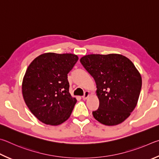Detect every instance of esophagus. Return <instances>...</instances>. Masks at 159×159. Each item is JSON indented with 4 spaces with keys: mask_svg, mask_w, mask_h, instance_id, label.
<instances>
[{
    "mask_svg": "<svg viewBox=\"0 0 159 159\" xmlns=\"http://www.w3.org/2000/svg\"><path fill=\"white\" fill-rule=\"evenodd\" d=\"M89 94H90V92H89V91H85L84 93V96H82V98L84 99V100L87 99V98H88V97H89Z\"/></svg>",
    "mask_w": 159,
    "mask_h": 159,
    "instance_id": "esophagus-1",
    "label": "esophagus"
}]
</instances>
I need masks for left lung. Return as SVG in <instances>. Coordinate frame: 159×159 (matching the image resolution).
Wrapping results in <instances>:
<instances>
[{
  "label": "left lung",
  "instance_id": "left-lung-1",
  "mask_svg": "<svg viewBox=\"0 0 159 159\" xmlns=\"http://www.w3.org/2000/svg\"><path fill=\"white\" fill-rule=\"evenodd\" d=\"M80 63L95 80L98 110L93 117L106 126H115L126 119L137 105L142 77L134 64L121 54H89Z\"/></svg>",
  "mask_w": 159,
  "mask_h": 159
}]
</instances>
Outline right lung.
<instances>
[{"label":"right lung","mask_w":159,"mask_h":159,"mask_svg":"<svg viewBox=\"0 0 159 159\" xmlns=\"http://www.w3.org/2000/svg\"><path fill=\"white\" fill-rule=\"evenodd\" d=\"M77 60L75 54L45 53L28 67L22 93L30 112L43 123L57 126L70 116L77 100L69 93L68 74Z\"/></svg>","instance_id":"right-lung-1"}]
</instances>
